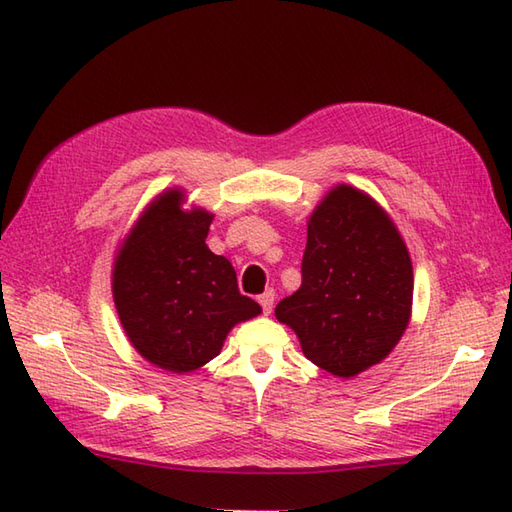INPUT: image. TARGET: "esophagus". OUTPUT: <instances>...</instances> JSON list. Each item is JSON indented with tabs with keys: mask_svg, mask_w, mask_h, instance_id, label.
Returning a JSON list of instances; mask_svg holds the SVG:
<instances>
[{
	"mask_svg": "<svg viewBox=\"0 0 512 512\" xmlns=\"http://www.w3.org/2000/svg\"><path fill=\"white\" fill-rule=\"evenodd\" d=\"M272 303H275V290H266L259 296V305H261V310H264V314L272 312Z\"/></svg>",
	"mask_w": 512,
	"mask_h": 512,
	"instance_id": "1",
	"label": "esophagus"
}]
</instances>
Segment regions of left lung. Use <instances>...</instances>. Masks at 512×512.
Wrapping results in <instances>:
<instances>
[{
  "mask_svg": "<svg viewBox=\"0 0 512 512\" xmlns=\"http://www.w3.org/2000/svg\"><path fill=\"white\" fill-rule=\"evenodd\" d=\"M301 288L275 307L307 360L353 377L395 349L412 312V261L395 222L351 185H336L307 222Z\"/></svg>",
  "mask_w": 512,
  "mask_h": 512,
  "instance_id": "8db88e82",
  "label": "left lung"
}]
</instances>
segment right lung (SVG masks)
I'll list each match as a JSON object with an SVG mask.
<instances>
[{
    "instance_id": "add662e5",
    "label": "right lung",
    "mask_w": 512,
    "mask_h": 512,
    "mask_svg": "<svg viewBox=\"0 0 512 512\" xmlns=\"http://www.w3.org/2000/svg\"><path fill=\"white\" fill-rule=\"evenodd\" d=\"M181 189L154 198L120 246L113 301L141 358L192 373L216 358L229 331L261 314L240 294L231 261L205 244L213 216L183 211Z\"/></svg>"
}]
</instances>
